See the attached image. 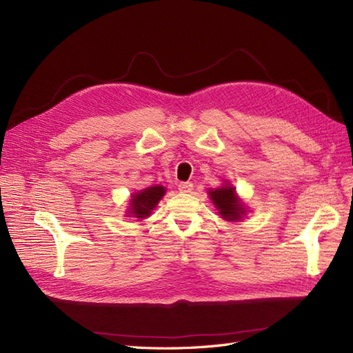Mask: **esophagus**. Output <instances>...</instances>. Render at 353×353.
Returning <instances> with one entry per match:
<instances>
[{
	"label": "esophagus",
	"instance_id": "1",
	"mask_svg": "<svg viewBox=\"0 0 353 353\" xmlns=\"http://www.w3.org/2000/svg\"><path fill=\"white\" fill-rule=\"evenodd\" d=\"M178 190L181 191V193H191V191H193V184H191V183H179Z\"/></svg>",
	"mask_w": 353,
	"mask_h": 353
}]
</instances>
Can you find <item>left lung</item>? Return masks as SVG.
Instances as JSON below:
<instances>
[{
	"label": "left lung",
	"mask_w": 353,
	"mask_h": 353,
	"mask_svg": "<svg viewBox=\"0 0 353 353\" xmlns=\"http://www.w3.org/2000/svg\"><path fill=\"white\" fill-rule=\"evenodd\" d=\"M210 199L215 203L223 219L239 221L241 215H244V209L236 194V188L231 185H223L221 188L212 190Z\"/></svg>",
	"instance_id": "obj_1"
}]
</instances>
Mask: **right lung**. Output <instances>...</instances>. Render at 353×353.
Segmentation results:
<instances>
[{
	"mask_svg": "<svg viewBox=\"0 0 353 353\" xmlns=\"http://www.w3.org/2000/svg\"><path fill=\"white\" fill-rule=\"evenodd\" d=\"M165 194V187L162 185H154L148 187L140 193H137L131 199V212L130 215L135 218H145L150 215V212L156 208L159 200Z\"/></svg>",
	"mask_w": 353,
	"mask_h": 353,
	"instance_id": "right-lung-1",
	"label": "right lung"
}]
</instances>
